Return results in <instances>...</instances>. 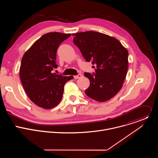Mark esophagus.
Returning a JSON list of instances; mask_svg holds the SVG:
<instances>
[{"instance_id":"obj_1","label":"esophagus","mask_w":158,"mask_h":158,"mask_svg":"<svg viewBox=\"0 0 158 158\" xmlns=\"http://www.w3.org/2000/svg\"><path fill=\"white\" fill-rule=\"evenodd\" d=\"M82 76L81 74H78V75H77V76H74V77L75 79H79V78L82 77Z\"/></svg>"}]
</instances>
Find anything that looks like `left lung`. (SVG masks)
I'll return each instance as SVG.
<instances>
[{"instance_id":"obj_1","label":"left lung","mask_w":158,"mask_h":158,"mask_svg":"<svg viewBox=\"0 0 158 158\" xmlns=\"http://www.w3.org/2000/svg\"><path fill=\"white\" fill-rule=\"evenodd\" d=\"M73 42L95 74L84 73L90 81L85 94L98 102L115 96L123 87L128 69V51L115 37L94 31L73 34ZM95 68L94 66H93Z\"/></svg>"}]
</instances>
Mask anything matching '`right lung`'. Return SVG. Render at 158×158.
<instances>
[{
    "mask_svg": "<svg viewBox=\"0 0 158 158\" xmlns=\"http://www.w3.org/2000/svg\"><path fill=\"white\" fill-rule=\"evenodd\" d=\"M71 34L49 32L41 36L25 52L20 67V78L29 99L44 109H51L60 102L66 82L73 76L53 73L57 68L56 52L59 45Z\"/></svg>",
    "mask_w": 158,
    "mask_h": 158,
    "instance_id": "add662e5",
    "label": "right lung"
}]
</instances>
